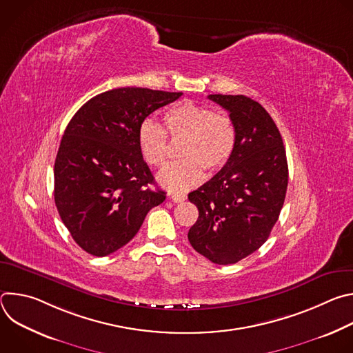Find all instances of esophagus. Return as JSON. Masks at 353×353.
Listing matches in <instances>:
<instances>
[{"label": "esophagus", "mask_w": 353, "mask_h": 353, "mask_svg": "<svg viewBox=\"0 0 353 353\" xmlns=\"http://www.w3.org/2000/svg\"><path fill=\"white\" fill-rule=\"evenodd\" d=\"M187 195L185 194H172V201L173 203H183V201H185Z\"/></svg>", "instance_id": "34e87169"}]
</instances>
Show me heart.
I'll return each instance as SVG.
<instances>
[{
	"instance_id": "heart-1",
	"label": "heart",
	"mask_w": 353,
	"mask_h": 353,
	"mask_svg": "<svg viewBox=\"0 0 353 353\" xmlns=\"http://www.w3.org/2000/svg\"><path fill=\"white\" fill-rule=\"evenodd\" d=\"M165 130L146 120L138 130V148L150 168H162L169 158V141L180 142L179 157L183 159L158 174L162 187L184 191L204 179V171L216 173L232 158L237 139L233 120L223 113L183 102L170 108L163 116Z\"/></svg>"
}]
</instances>
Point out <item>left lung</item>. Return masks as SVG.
I'll use <instances>...</instances> for the list:
<instances>
[{
    "label": "left lung",
    "instance_id": "left-lung-1",
    "mask_svg": "<svg viewBox=\"0 0 353 353\" xmlns=\"http://www.w3.org/2000/svg\"><path fill=\"white\" fill-rule=\"evenodd\" d=\"M208 99L229 112L237 139L221 172L188 194L199 212L188 240L201 256L228 265L267 241L283 207L288 162L281 132L259 102L243 94Z\"/></svg>",
    "mask_w": 353,
    "mask_h": 353
}]
</instances>
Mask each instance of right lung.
I'll use <instances>...</instances> for the list:
<instances>
[{"mask_svg": "<svg viewBox=\"0 0 353 353\" xmlns=\"http://www.w3.org/2000/svg\"><path fill=\"white\" fill-rule=\"evenodd\" d=\"M181 92L119 88L92 97L68 123L54 163L60 218L86 253L105 257L125 245L166 192L138 148V130Z\"/></svg>", "mask_w": 353, "mask_h": 353, "instance_id": "add662e5", "label": "right lung"}]
</instances>
